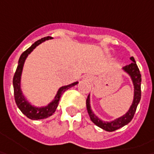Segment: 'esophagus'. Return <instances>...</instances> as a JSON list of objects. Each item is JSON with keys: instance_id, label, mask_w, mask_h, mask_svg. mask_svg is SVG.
<instances>
[{"instance_id": "34e87169", "label": "esophagus", "mask_w": 154, "mask_h": 154, "mask_svg": "<svg viewBox=\"0 0 154 154\" xmlns=\"http://www.w3.org/2000/svg\"><path fill=\"white\" fill-rule=\"evenodd\" d=\"M85 78L86 79H88V80H92V77L91 76H89V75H87V76H85Z\"/></svg>"}]
</instances>
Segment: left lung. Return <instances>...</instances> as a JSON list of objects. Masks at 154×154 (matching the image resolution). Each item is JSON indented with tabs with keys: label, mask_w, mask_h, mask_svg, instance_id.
Here are the masks:
<instances>
[{
	"label": "left lung",
	"mask_w": 154,
	"mask_h": 154,
	"mask_svg": "<svg viewBox=\"0 0 154 154\" xmlns=\"http://www.w3.org/2000/svg\"><path fill=\"white\" fill-rule=\"evenodd\" d=\"M130 60L132 61V63H130V65L122 68V70L126 74L129 75V77H130V79L132 81L133 86H134L133 101H132V104H131V106H130V108L126 113L124 114L123 116H121L119 118L116 119L111 120V121H105V120L100 119V118H98L92 111L91 106H90V94L88 96L87 100H86L88 113L89 115V118H90L91 121L94 125H97L98 127L101 128L102 130H106V131L112 132V131L119 130L120 128L124 127L125 125H128L133 119L135 111H136V107L140 102L141 76H140L139 68L135 63V59L133 57H130Z\"/></svg>",
	"instance_id": "left-lung-1"
}]
</instances>
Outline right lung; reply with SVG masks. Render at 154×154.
Instances as JSON below:
<instances>
[{"instance_id":"add662e5","label":"right lung","mask_w":154,"mask_h":154,"mask_svg":"<svg viewBox=\"0 0 154 154\" xmlns=\"http://www.w3.org/2000/svg\"><path fill=\"white\" fill-rule=\"evenodd\" d=\"M53 37H51V36H47V37H44V38H42L40 40L36 41L35 43H33L27 50L24 51V53L21 54L20 58H19L18 67H17L16 72L14 74L13 83H14L15 101H16V104H17L19 110L29 119H47V118L52 116L53 114L54 113L56 108L58 107L59 101H60V99L62 94L64 93L66 90L69 89L70 88L73 87V86L77 85L78 83V82H74L71 83V84L60 87L58 89L54 100L51 101L50 103H48L47 106H35L31 102H29V100H28V99L25 97V95L22 91V88H21V77H22V72H23L24 62L26 60L28 55L34 50L37 46L40 45L41 43H42V42H44L45 41L50 40Z\"/></svg>"}]
</instances>
